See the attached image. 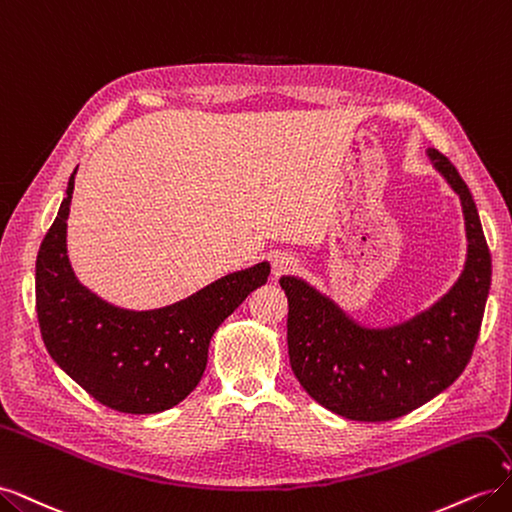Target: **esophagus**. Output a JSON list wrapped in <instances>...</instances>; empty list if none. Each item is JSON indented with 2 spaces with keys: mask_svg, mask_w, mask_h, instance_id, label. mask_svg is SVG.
Listing matches in <instances>:
<instances>
[{
  "mask_svg": "<svg viewBox=\"0 0 512 512\" xmlns=\"http://www.w3.org/2000/svg\"><path fill=\"white\" fill-rule=\"evenodd\" d=\"M299 269V262L294 260L292 256L288 254H277L271 262V271H273V277H284V275H290Z\"/></svg>",
  "mask_w": 512,
  "mask_h": 512,
  "instance_id": "obj_1",
  "label": "esophagus"
}]
</instances>
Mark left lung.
Instances as JSON below:
<instances>
[{
    "label": "left lung",
    "mask_w": 512,
    "mask_h": 512,
    "mask_svg": "<svg viewBox=\"0 0 512 512\" xmlns=\"http://www.w3.org/2000/svg\"><path fill=\"white\" fill-rule=\"evenodd\" d=\"M429 158L459 194L468 260L457 284L427 312L384 331L363 329L297 277L288 297V354L307 395L350 421H393L451 386L466 369L491 286V254L478 211L457 168L438 149Z\"/></svg>",
    "instance_id": "left-lung-1"
}]
</instances>
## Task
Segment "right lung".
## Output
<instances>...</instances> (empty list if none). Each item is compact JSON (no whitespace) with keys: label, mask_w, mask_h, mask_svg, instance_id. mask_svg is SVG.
I'll return each mask as SVG.
<instances>
[{"label":"right lung","mask_w":512,"mask_h":512,"mask_svg":"<svg viewBox=\"0 0 512 512\" xmlns=\"http://www.w3.org/2000/svg\"><path fill=\"white\" fill-rule=\"evenodd\" d=\"M46 232L36 260V312L53 361L102 406L156 414L177 406L203 378L215 329L250 292L267 284L269 262L230 273L192 297L153 312H128L76 280L66 254L74 192Z\"/></svg>","instance_id":"right-lung-1"}]
</instances>
